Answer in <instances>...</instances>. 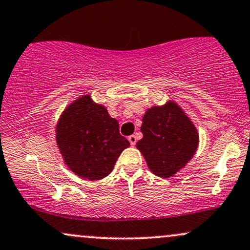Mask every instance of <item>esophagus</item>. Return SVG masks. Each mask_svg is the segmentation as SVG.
Returning <instances> with one entry per match:
<instances>
[{"instance_id":"34e87169","label":"esophagus","mask_w":250,"mask_h":250,"mask_svg":"<svg viewBox=\"0 0 250 250\" xmlns=\"http://www.w3.org/2000/svg\"><path fill=\"white\" fill-rule=\"evenodd\" d=\"M128 141L130 142L131 146H135L136 145V136H135V135H130V136L128 137Z\"/></svg>"}]
</instances>
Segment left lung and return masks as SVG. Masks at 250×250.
<instances>
[{
  "label": "left lung",
  "mask_w": 250,
  "mask_h": 250,
  "mask_svg": "<svg viewBox=\"0 0 250 250\" xmlns=\"http://www.w3.org/2000/svg\"><path fill=\"white\" fill-rule=\"evenodd\" d=\"M143 137L136 143L156 176L168 179L186 167L199 147V131L175 101L153 105L142 117Z\"/></svg>",
  "instance_id": "1"
}]
</instances>
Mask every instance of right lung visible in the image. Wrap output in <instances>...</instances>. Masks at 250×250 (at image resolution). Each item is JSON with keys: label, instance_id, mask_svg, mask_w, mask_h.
I'll return each mask as SVG.
<instances>
[{"label": "right lung", "instance_id": "1", "mask_svg": "<svg viewBox=\"0 0 250 250\" xmlns=\"http://www.w3.org/2000/svg\"><path fill=\"white\" fill-rule=\"evenodd\" d=\"M56 143L64 165L81 179L101 180L113 170L119 156L130 146L119 131V122L90 95L65 107L55 127Z\"/></svg>", "mask_w": 250, "mask_h": 250}]
</instances>
